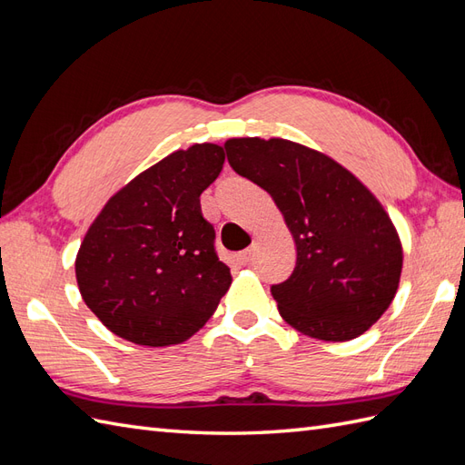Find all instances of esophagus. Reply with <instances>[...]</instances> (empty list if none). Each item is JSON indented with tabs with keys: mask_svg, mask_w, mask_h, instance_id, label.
<instances>
[{
	"mask_svg": "<svg viewBox=\"0 0 465 465\" xmlns=\"http://www.w3.org/2000/svg\"><path fill=\"white\" fill-rule=\"evenodd\" d=\"M235 259H237V263H240V265H249L253 261V247L245 249V252H240L235 255Z\"/></svg>",
	"mask_w": 465,
	"mask_h": 465,
	"instance_id": "1",
	"label": "esophagus"
}]
</instances>
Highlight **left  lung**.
<instances>
[{
	"label": "left lung",
	"mask_w": 465,
	"mask_h": 465,
	"mask_svg": "<svg viewBox=\"0 0 465 465\" xmlns=\"http://www.w3.org/2000/svg\"><path fill=\"white\" fill-rule=\"evenodd\" d=\"M232 169L271 194L296 245L292 275L272 284L279 314L301 334L348 341L392 302L402 245L383 204L328 154L289 139L232 137Z\"/></svg>",
	"instance_id": "left-lung-1"
}]
</instances>
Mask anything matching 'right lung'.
Instances as JSON below:
<instances>
[{"label":"right lung","mask_w":465,"mask_h":465,"mask_svg":"<svg viewBox=\"0 0 465 465\" xmlns=\"http://www.w3.org/2000/svg\"><path fill=\"white\" fill-rule=\"evenodd\" d=\"M225 161L216 143L178 149L105 202L76 255L82 299L127 341L164 348L193 338L232 284L200 194Z\"/></svg>","instance_id":"obj_1"}]
</instances>
